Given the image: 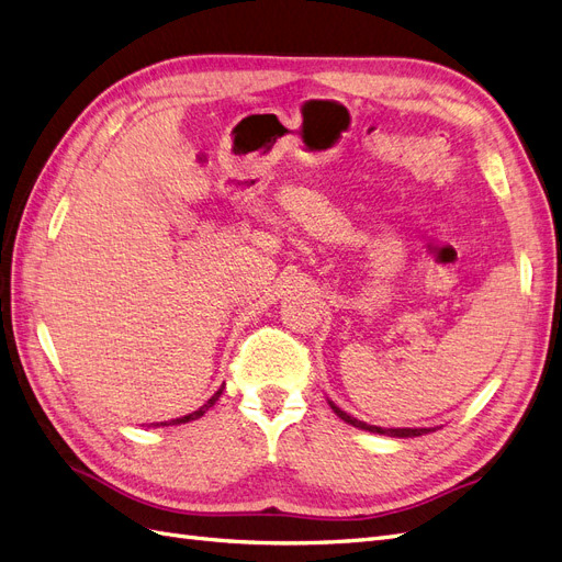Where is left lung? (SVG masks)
Segmentation results:
<instances>
[{"label": "left lung", "instance_id": "1", "mask_svg": "<svg viewBox=\"0 0 562 562\" xmlns=\"http://www.w3.org/2000/svg\"><path fill=\"white\" fill-rule=\"evenodd\" d=\"M328 403H330L333 413H335L339 419H345L347 424H351V427H359V429H363V431H372V434H384V436H396V438H413V436L429 434V429H382V427H372V424H366V422H361V419H356V417L347 415L345 411H339V407H337L333 401H328Z\"/></svg>", "mask_w": 562, "mask_h": 562}]
</instances>
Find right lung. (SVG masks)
Instances as JSON below:
<instances>
[{
    "mask_svg": "<svg viewBox=\"0 0 562 562\" xmlns=\"http://www.w3.org/2000/svg\"><path fill=\"white\" fill-rule=\"evenodd\" d=\"M220 394H223V389H220V391H215V394L206 401V403H203L201 407H199V411H194V413H190V415H184V417H178V419H173L171 424H184V422H190V419H196V417H201L203 413H206L209 411V407H213L215 405V401L220 398ZM164 424V422H161Z\"/></svg>",
    "mask_w": 562,
    "mask_h": 562,
    "instance_id": "add662e5",
    "label": "right lung"
}]
</instances>
